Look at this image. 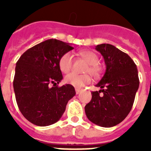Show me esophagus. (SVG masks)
Returning a JSON list of instances; mask_svg holds the SVG:
<instances>
[{"label":"esophagus","instance_id":"34e87169","mask_svg":"<svg viewBox=\"0 0 151 151\" xmlns=\"http://www.w3.org/2000/svg\"><path fill=\"white\" fill-rule=\"evenodd\" d=\"M80 91H81V90H80V89L76 88V94H79Z\"/></svg>","mask_w":151,"mask_h":151}]
</instances>
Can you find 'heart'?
Returning a JSON list of instances; mask_svg holds the SVG:
<instances>
[{
	"label": "heart",
	"mask_w": 151,
	"mask_h": 151,
	"mask_svg": "<svg viewBox=\"0 0 151 151\" xmlns=\"http://www.w3.org/2000/svg\"><path fill=\"white\" fill-rule=\"evenodd\" d=\"M79 55L88 63L85 73L91 74L94 78H98L102 73V67L98 64V57L91 50H82ZM73 64V56L71 53L64 54L59 60V67L63 73H69L72 69ZM68 85H71L76 88H82L90 82L91 78L88 75H77L75 73L68 75L64 79Z\"/></svg>",
	"instance_id": "heart-1"
}]
</instances>
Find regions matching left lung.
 Listing matches in <instances>:
<instances>
[{"label":"left lung","instance_id":"1","mask_svg":"<svg viewBox=\"0 0 151 151\" xmlns=\"http://www.w3.org/2000/svg\"><path fill=\"white\" fill-rule=\"evenodd\" d=\"M104 59L106 72L96 85L99 91H92V98L85 111L91 122L109 128L120 123L130 113L139 87L137 66L132 59L115 46H96ZM102 92L101 96L99 93Z\"/></svg>","mask_w":151,"mask_h":151}]
</instances>
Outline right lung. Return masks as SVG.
Here are the masks:
<instances>
[{"instance_id": "add662e5", "label": "right lung", "mask_w": 151, "mask_h": 151, "mask_svg": "<svg viewBox=\"0 0 151 151\" xmlns=\"http://www.w3.org/2000/svg\"><path fill=\"white\" fill-rule=\"evenodd\" d=\"M73 48L60 40L48 39L28 49L17 62L13 79L16 101L23 116L34 125L57 122L68 101L76 95L73 85H57L63 79L60 59Z\"/></svg>"}]
</instances>
